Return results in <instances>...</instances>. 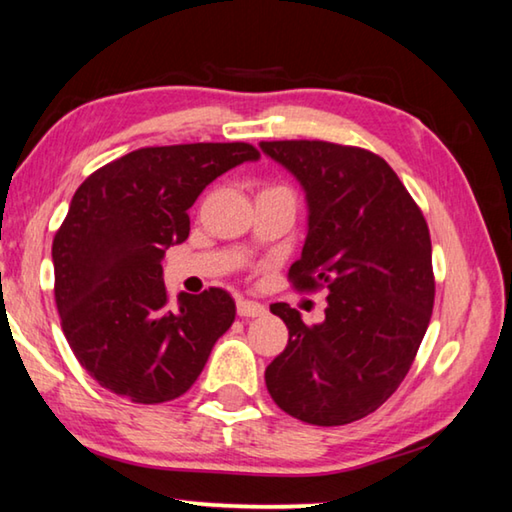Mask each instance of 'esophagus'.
<instances>
[{
  "instance_id": "34e87169",
  "label": "esophagus",
  "mask_w": 512,
  "mask_h": 512,
  "mask_svg": "<svg viewBox=\"0 0 512 512\" xmlns=\"http://www.w3.org/2000/svg\"><path fill=\"white\" fill-rule=\"evenodd\" d=\"M237 314L246 316V319H255V316H264L266 307L262 303H255V300L239 298L237 300Z\"/></svg>"
}]
</instances>
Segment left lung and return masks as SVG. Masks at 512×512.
<instances>
[{"mask_svg": "<svg viewBox=\"0 0 512 512\" xmlns=\"http://www.w3.org/2000/svg\"><path fill=\"white\" fill-rule=\"evenodd\" d=\"M305 189L307 239L291 264L298 291L326 287V319L305 326L271 305L289 342L266 367L271 399L314 426H344L378 410L410 371L433 314L431 234L387 161L328 141H262Z\"/></svg>", "mask_w": 512, "mask_h": 512, "instance_id": "left-lung-1", "label": "left lung"}]
</instances>
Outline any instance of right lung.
Masks as SVG:
<instances>
[{"mask_svg": "<svg viewBox=\"0 0 512 512\" xmlns=\"http://www.w3.org/2000/svg\"><path fill=\"white\" fill-rule=\"evenodd\" d=\"M255 159L250 143L141 148L75 191L52 243L54 300L72 353L104 389L152 405L198 380L237 307L218 287L170 307L161 259L189 237L202 189Z\"/></svg>", "mask_w": 512, "mask_h": 512, "instance_id": "obj_1", "label": "right lung"}]
</instances>
